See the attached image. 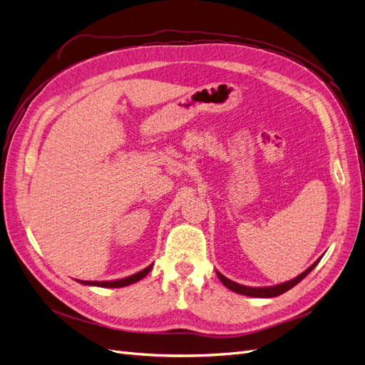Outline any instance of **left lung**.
<instances>
[{
	"instance_id": "8db88e82",
	"label": "left lung",
	"mask_w": 365,
	"mask_h": 365,
	"mask_svg": "<svg viewBox=\"0 0 365 365\" xmlns=\"http://www.w3.org/2000/svg\"><path fill=\"white\" fill-rule=\"evenodd\" d=\"M319 260H322V257H319L317 262H314V263L311 264V267H309L304 272H302L300 275H297L295 279H292V280H289V282H284V283H280V284H274V286H263V288H252V286L239 284V283H236V282H233V280L227 279L225 275H222L219 271H216V274H217L219 280L222 282L230 291H233V292H236V294L247 295V297H257V298H272V297H277V295L284 294L286 291H289L291 288H294V286H295L297 283H300V282L306 277V275L317 267Z\"/></svg>"
}]
</instances>
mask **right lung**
I'll list each match as a JSON object with an SVG mask.
<instances>
[{
	"instance_id": "obj_1",
	"label": "right lung",
	"mask_w": 365,
	"mask_h": 365,
	"mask_svg": "<svg viewBox=\"0 0 365 365\" xmlns=\"http://www.w3.org/2000/svg\"><path fill=\"white\" fill-rule=\"evenodd\" d=\"M153 264H149L148 268H145L143 271L137 272V274H132L129 277L125 279H120V280H109V282H85V280H77L82 284H88V286H98V288H123V286L132 284L138 280H141L143 277H146V275L150 272Z\"/></svg>"
}]
</instances>
